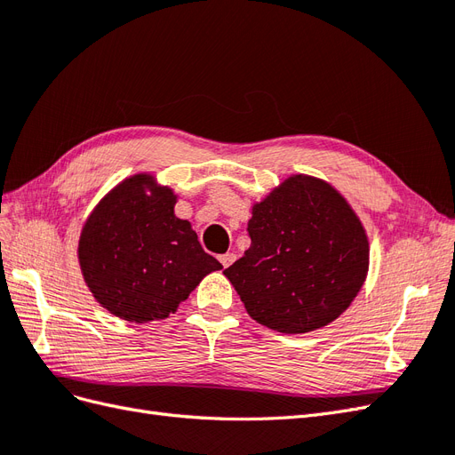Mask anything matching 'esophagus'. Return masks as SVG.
Here are the masks:
<instances>
[{"label": "esophagus", "mask_w": 455, "mask_h": 455, "mask_svg": "<svg viewBox=\"0 0 455 455\" xmlns=\"http://www.w3.org/2000/svg\"><path fill=\"white\" fill-rule=\"evenodd\" d=\"M235 254H233V252H226V254H222V256H220V264H222L224 267H229L231 264H233V261H235Z\"/></svg>", "instance_id": "obj_1"}]
</instances>
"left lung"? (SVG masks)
<instances>
[{
  "instance_id": "left-lung-1",
  "label": "left lung",
  "mask_w": 455,
  "mask_h": 455,
  "mask_svg": "<svg viewBox=\"0 0 455 455\" xmlns=\"http://www.w3.org/2000/svg\"><path fill=\"white\" fill-rule=\"evenodd\" d=\"M251 249L224 275L259 324L306 334L336 321L368 273V237L336 188L288 176L252 206Z\"/></svg>"
}]
</instances>
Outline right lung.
I'll list each match as a JSON object with an SVG mask.
<instances>
[{"instance_id": "obj_1", "label": "right lung", "mask_w": 455, "mask_h": 455, "mask_svg": "<svg viewBox=\"0 0 455 455\" xmlns=\"http://www.w3.org/2000/svg\"><path fill=\"white\" fill-rule=\"evenodd\" d=\"M176 196L151 174H134L94 206L77 258L94 299L129 323L167 319L206 275L222 269L206 254Z\"/></svg>"}]
</instances>
